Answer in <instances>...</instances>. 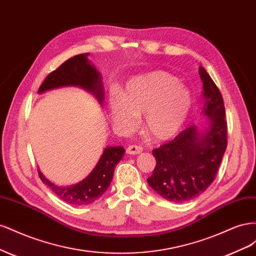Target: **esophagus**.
Listing matches in <instances>:
<instances>
[{
	"mask_svg": "<svg viewBox=\"0 0 256 256\" xmlns=\"http://www.w3.org/2000/svg\"><path fill=\"white\" fill-rule=\"evenodd\" d=\"M127 154H138L143 152V148L141 146H136V145H129L127 147Z\"/></svg>",
	"mask_w": 256,
	"mask_h": 256,
	"instance_id": "obj_1",
	"label": "esophagus"
}]
</instances>
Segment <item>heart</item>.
Segmentation results:
<instances>
[{
  "mask_svg": "<svg viewBox=\"0 0 256 256\" xmlns=\"http://www.w3.org/2000/svg\"><path fill=\"white\" fill-rule=\"evenodd\" d=\"M191 109L189 92L175 76L154 72L131 79L120 96L110 98V112L115 126L130 131L143 116V127L154 140H166L182 128Z\"/></svg>",
  "mask_w": 256,
  "mask_h": 256,
  "instance_id": "1",
  "label": "heart"
}]
</instances>
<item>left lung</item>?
Wrapping results in <instances>:
<instances>
[{
	"label": "left lung",
	"mask_w": 256,
	"mask_h": 256,
	"mask_svg": "<svg viewBox=\"0 0 256 256\" xmlns=\"http://www.w3.org/2000/svg\"><path fill=\"white\" fill-rule=\"evenodd\" d=\"M203 82L202 113L209 118V127L198 132L190 126L172 141L154 148L156 166L147 182L159 196L174 203L188 202L214 180L228 145L226 108L221 92L205 68L200 66Z\"/></svg>",
	"instance_id": "1"
}]
</instances>
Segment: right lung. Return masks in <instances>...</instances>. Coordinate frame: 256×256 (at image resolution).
Instances as JSON below:
<instances>
[{
  "mask_svg": "<svg viewBox=\"0 0 256 256\" xmlns=\"http://www.w3.org/2000/svg\"><path fill=\"white\" fill-rule=\"evenodd\" d=\"M90 53L76 56L64 62L56 70L47 76L40 85L38 92H44L52 88L69 86H80L92 92L102 104L104 100V88L102 76L95 67L90 64L88 56ZM125 150L122 146L106 147L97 166L90 174L79 184L70 187H58L46 178L38 170V175L44 184L65 202L72 205H88L95 202L109 188L112 182L114 168L124 156Z\"/></svg>",
  "mask_w": 256,
  "mask_h": 256,
  "instance_id": "1",
  "label": "right lung"
}]
</instances>
